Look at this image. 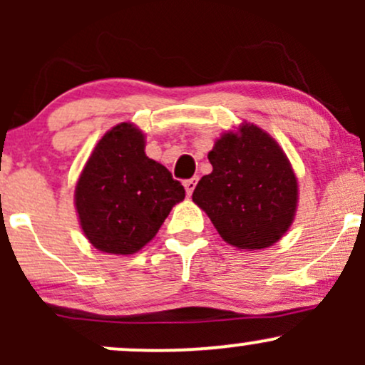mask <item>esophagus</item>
<instances>
[{
    "instance_id": "esophagus-1",
    "label": "esophagus",
    "mask_w": 365,
    "mask_h": 365,
    "mask_svg": "<svg viewBox=\"0 0 365 365\" xmlns=\"http://www.w3.org/2000/svg\"><path fill=\"white\" fill-rule=\"evenodd\" d=\"M195 185H197V177L188 178V180H185V182H183V187H185L187 195H192V192H194Z\"/></svg>"
}]
</instances>
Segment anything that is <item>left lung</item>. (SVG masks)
Wrapping results in <instances>:
<instances>
[{
    "mask_svg": "<svg viewBox=\"0 0 365 365\" xmlns=\"http://www.w3.org/2000/svg\"><path fill=\"white\" fill-rule=\"evenodd\" d=\"M212 171L192 199L211 217L225 242L238 249H266L290 228L297 178L273 137L255 125L225 133L207 154Z\"/></svg>",
    "mask_w": 365,
    "mask_h": 365,
    "instance_id": "left-lung-1",
    "label": "left lung"
}]
</instances>
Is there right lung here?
Segmentation results:
<instances>
[{
	"label": "right lung",
	"instance_id": "obj_1",
	"mask_svg": "<svg viewBox=\"0 0 365 365\" xmlns=\"http://www.w3.org/2000/svg\"><path fill=\"white\" fill-rule=\"evenodd\" d=\"M185 188L144 153V133L132 123L113 127L96 145L77 188L75 206L96 249L127 255L153 240Z\"/></svg>",
	"mask_w": 365,
	"mask_h": 365
}]
</instances>
